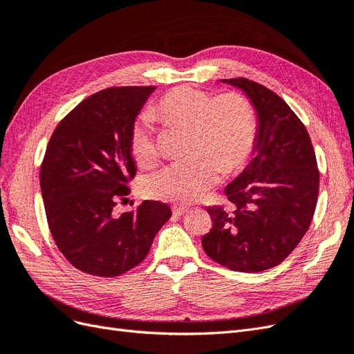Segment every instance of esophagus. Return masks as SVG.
Masks as SVG:
<instances>
[{"label": "esophagus", "mask_w": 354, "mask_h": 354, "mask_svg": "<svg viewBox=\"0 0 354 354\" xmlns=\"http://www.w3.org/2000/svg\"><path fill=\"white\" fill-rule=\"evenodd\" d=\"M189 211V208H185V207H174L173 208V214L176 217H180V216H183V214H186Z\"/></svg>", "instance_id": "1"}]
</instances>
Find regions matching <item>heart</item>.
Instances as JSON below:
<instances>
[{
    "mask_svg": "<svg viewBox=\"0 0 354 354\" xmlns=\"http://www.w3.org/2000/svg\"><path fill=\"white\" fill-rule=\"evenodd\" d=\"M165 128L186 127V159L146 180V194L164 202L190 203L207 196L221 174H233L250 159L257 137V116L250 99L238 91L212 97L205 90L180 85L149 111ZM130 149L136 162L152 167L159 158L149 120L131 127Z\"/></svg>",
    "mask_w": 354,
    "mask_h": 354,
    "instance_id": "b5f03b06",
    "label": "heart"
}]
</instances>
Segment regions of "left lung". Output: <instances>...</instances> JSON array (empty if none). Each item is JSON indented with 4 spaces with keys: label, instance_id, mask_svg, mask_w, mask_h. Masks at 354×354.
I'll return each mask as SVG.
<instances>
[{
    "label": "left lung",
    "instance_id": "obj_1",
    "mask_svg": "<svg viewBox=\"0 0 354 354\" xmlns=\"http://www.w3.org/2000/svg\"><path fill=\"white\" fill-rule=\"evenodd\" d=\"M221 81L246 93L260 125L254 159L226 187L233 209L207 208L212 227L202 246L230 270L257 273L281 264L308 230L319 169L304 124L282 97L246 78Z\"/></svg>",
    "mask_w": 354,
    "mask_h": 354
}]
</instances>
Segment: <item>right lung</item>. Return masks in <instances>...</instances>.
<instances>
[{
  "mask_svg": "<svg viewBox=\"0 0 354 354\" xmlns=\"http://www.w3.org/2000/svg\"><path fill=\"white\" fill-rule=\"evenodd\" d=\"M155 87H111L91 94L53 131L39 171L51 236L84 273L120 276L140 264L171 217L167 203L145 201L118 216V199L136 176L130 133Z\"/></svg>",
  "mask_w": 354,
  "mask_h": 354,
  "instance_id": "right-lung-1",
  "label": "right lung"
}]
</instances>
